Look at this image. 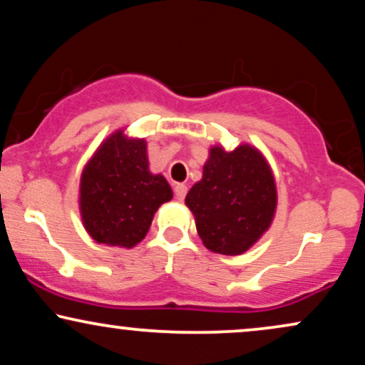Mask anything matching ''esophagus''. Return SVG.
<instances>
[{
	"label": "esophagus",
	"mask_w": 365,
	"mask_h": 365,
	"mask_svg": "<svg viewBox=\"0 0 365 365\" xmlns=\"http://www.w3.org/2000/svg\"><path fill=\"white\" fill-rule=\"evenodd\" d=\"M173 193H175V198H177L178 202H182L187 195V185H183V183H177V185L173 187Z\"/></svg>",
	"instance_id": "obj_1"
}]
</instances>
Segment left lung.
I'll list each match as a JSON object with an SVG mask.
<instances>
[{
  "label": "left lung",
  "mask_w": 365,
  "mask_h": 365,
  "mask_svg": "<svg viewBox=\"0 0 365 365\" xmlns=\"http://www.w3.org/2000/svg\"><path fill=\"white\" fill-rule=\"evenodd\" d=\"M185 204L195 215L197 232L207 249L225 256L242 255L273 222V172L252 146L241 145L234 151L214 146Z\"/></svg>",
  "instance_id": "1"
}]
</instances>
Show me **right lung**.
<instances>
[{"label":"right lung","instance_id":"right-lung-1","mask_svg":"<svg viewBox=\"0 0 365 365\" xmlns=\"http://www.w3.org/2000/svg\"><path fill=\"white\" fill-rule=\"evenodd\" d=\"M172 197L163 175L150 172L146 141L116 131L82 172V222L99 244L133 247L145 239L158 207Z\"/></svg>","mask_w":365,"mask_h":365}]
</instances>
